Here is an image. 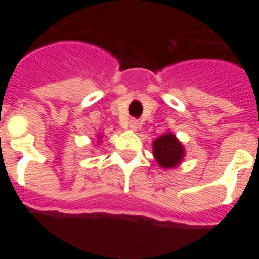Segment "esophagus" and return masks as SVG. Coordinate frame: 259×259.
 <instances>
[{
	"label": "esophagus",
	"instance_id": "obj_1",
	"mask_svg": "<svg viewBox=\"0 0 259 259\" xmlns=\"http://www.w3.org/2000/svg\"><path fill=\"white\" fill-rule=\"evenodd\" d=\"M128 124H130V128H131L132 131H136L137 128H139V125H140V123H139V120H137V119H131Z\"/></svg>",
	"mask_w": 259,
	"mask_h": 259
}]
</instances>
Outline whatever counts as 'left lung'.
Instances as JSON below:
<instances>
[{
  "mask_svg": "<svg viewBox=\"0 0 259 259\" xmlns=\"http://www.w3.org/2000/svg\"><path fill=\"white\" fill-rule=\"evenodd\" d=\"M153 154L162 168H175L183 162L185 150L175 135L166 132L153 141Z\"/></svg>",
  "mask_w": 259,
  "mask_h": 259,
  "instance_id": "8db88e82",
  "label": "left lung"
}]
</instances>
